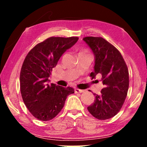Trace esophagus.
<instances>
[{
	"mask_svg": "<svg viewBox=\"0 0 147 147\" xmlns=\"http://www.w3.org/2000/svg\"><path fill=\"white\" fill-rule=\"evenodd\" d=\"M84 91L82 90V89H74V93H82Z\"/></svg>",
	"mask_w": 147,
	"mask_h": 147,
	"instance_id": "esophagus-1",
	"label": "esophagus"
}]
</instances>
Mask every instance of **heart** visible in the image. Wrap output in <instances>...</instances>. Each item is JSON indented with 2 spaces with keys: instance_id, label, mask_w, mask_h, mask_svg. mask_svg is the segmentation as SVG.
I'll list each match as a JSON object with an SVG mask.
<instances>
[{
  "instance_id": "1",
  "label": "heart",
  "mask_w": 147,
  "mask_h": 147,
  "mask_svg": "<svg viewBox=\"0 0 147 147\" xmlns=\"http://www.w3.org/2000/svg\"><path fill=\"white\" fill-rule=\"evenodd\" d=\"M88 51L87 50H82V51H81L80 53H78V54H88Z\"/></svg>"
}]
</instances>
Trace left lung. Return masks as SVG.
I'll use <instances>...</instances> for the list:
<instances>
[{"label": "left lung", "mask_w": 147, "mask_h": 147, "mask_svg": "<svg viewBox=\"0 0 147 147\" xmlns=\"http://www.w3.org/2000/svg\"><path fill=\"white\" fill-rule=\"evenodd\" d=\"M95 56L91 79L102 75L104 88L100 94H94L95 100L88 107L89 112L99 120L110 119L117 114L127 95L129 73L121 54L113 45L101 37H86L83 39Z\"/></svg>", "instance_id": "8db88e82"}]
</instances>
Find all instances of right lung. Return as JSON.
<instances>
[{"label":"right lung","instance_id":"add662e5","mask_svg":"<svg viewBox=\"0 0 147 147\" xmlns=\"http://www.w3.org/2000/svg\"><path fill=\"white\" fill-rule=\"evenodd\" d=\"M78 40V37H51L37 44L24 59L20 73L21 93L26 108L37 119L47 121L55 117L67 96L74 93L71 87L49 85L47 82L62 54Z\"/></svg>","mask_w":147,"mask_h":147}]
</instances>
